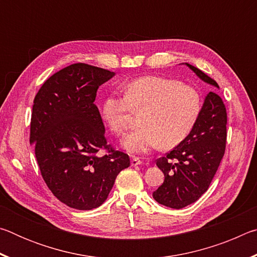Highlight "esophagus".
I'll use <instances>...</instances> for the list:
<instances>
[{
  "label": "esophagus",
  "instance_id": "1",
  "mask_svg": "<svg viewBox=\"0 0 257 257\" xmlns=\"http://www.w3.org/2000/svg\"><path fill=\"white\" fill-rule=\"evenodd\" d=\"M130 163H132L133 167H137V165H141L143 162L138 158H133L132 162H130Z\"/></svg>",
  "mask_w": 257,
  "mask_h": 257
}]
</instances>
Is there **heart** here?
Returning <instances> with one entry per match:
<instances>
[{"label":"heart","instance_id":"heart-1","mask_svg":"<svg viewBox=\"0 0 257 257\" xmlns=\"http://www.w3.org/2000/svg\"><path fill=\"white\" fill-rule=\"evenodd\" d=\"M202 108L201 96L189 85L170 78L145 76L124 86V96L111 94L104 99L102 115L115 135L130 127L134 112L143 113L142 128L122 141L133 154L149 153L155 147L171 149L193 129Z\"/></svg>","mask_w":257,"mask_h":257}]
</instances>
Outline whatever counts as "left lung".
<instances>
[{"mask_svg": "<svg viewBox=\"0 0 257 257\" xmlns=\"http://www.w3.org/2000/svg\"><path fill=\"white\" fill-rule=\"evenodd\" d=\"M199 79L219 89L215 80L189 63H184ZM227 139V110L214 92L204 99L193 129L167 156L156 161L164 181L153 198L164 206L179 208L190 205L205 193L223 158Z\"/></svg>", "mask_w": 257, "mask_h": 257, "instance_id": "left-lung-1", "label": "left lung"}]
</instances>
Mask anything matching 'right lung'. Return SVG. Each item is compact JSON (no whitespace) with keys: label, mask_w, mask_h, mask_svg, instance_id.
I'll list each match as a JSON object with an SVG mask.
<instances>
[{"label":"right lung","mask_w":257,"mask_h":257,"mask_svg":"<svg viewBox=\"0 0 257 257\" xmlns=\"http://www.w3.org/2000/svg\"><path fill=\"white\" fill-rule=\"evenodd\" d=\"M115 72L85 63L71 64L47 79L34 99L30 144L42 177L54 196L76 210L105 202L129 156L106 144L95 105L98 87ZM108 154L99 157V149Z\"/></svg>","instance_id":"add662e5"}]
</instances>
